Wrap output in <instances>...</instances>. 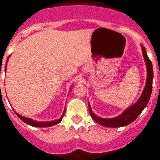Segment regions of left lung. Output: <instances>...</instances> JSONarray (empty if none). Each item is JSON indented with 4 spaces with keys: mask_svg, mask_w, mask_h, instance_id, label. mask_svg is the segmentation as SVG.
<instances>
[{
    "mask_svg": "<svg viewBox=\"0 0 160 160\" xmlns=\"http://www.w3.org/2000/svg\"><path fill=\"white\" fill-rule=\"evenodd\" d=\"M141 47L146 66H147V74L145 88H144L141 97L134 105H130L126 110L123 111V113H121L119 116H117L113 118H101V117L96 115L92 110L90 104L88 102V110H89L90 115L92 118V119L95 122H97L98 124L107 126V127H121V126H127L138 118V115L142 113V111L145 109V107L148 104V101H149L151 95V91H152V83H153L154 76L153 66H152V63L150 60L149 57L147 56L145 47L142 45H141Z\"/></svg>",
    "mask_w": 160,
    "mask_h": 160,
    "instance_id": "1",
    "label": "left lung"
}]
</instances>
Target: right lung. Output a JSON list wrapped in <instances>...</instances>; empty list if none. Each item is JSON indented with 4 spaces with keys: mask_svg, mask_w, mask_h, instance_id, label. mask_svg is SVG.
Returning <instances> with one entry per match:
<instances>
[{
    "mask_svg": "<svg viewBox=\"0 0 160 160\" xmlns=\"http://www.w3.org/2000/svg\"><path fill=\"white\" fill-rule=\"evenodd\" d=\"M9 57H8V59H7L5 70H6V66H7V63H8V60H9ZM65 109H66V108H65ZM65 110H66V109H64L63 115L60 117V118L57 119V120L50 121V122H37V121L32 120V119L29 118H26V117L22 116V115L18 114V113H16V114L18 115V117L21 120H22L23 122H25V123L30 125V126H35V127H48V126H54V125H56V124H58V123H59V122L62 121V119H63V116H64Z\"/></svg>",
    "mask_w": 160,
    "mask_h": 160,
    "instance_id": "add662e5",
    "label": "right lung"
}]
</instances>
